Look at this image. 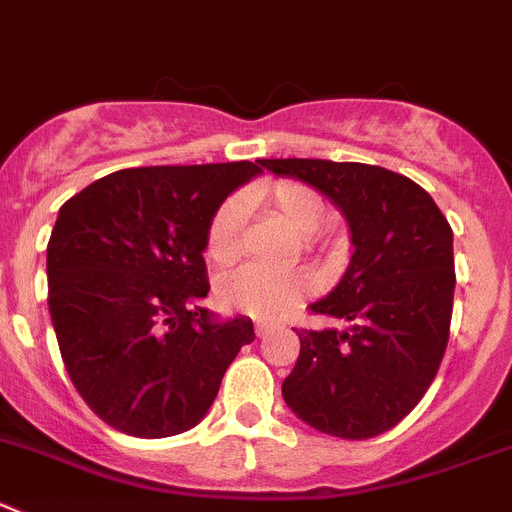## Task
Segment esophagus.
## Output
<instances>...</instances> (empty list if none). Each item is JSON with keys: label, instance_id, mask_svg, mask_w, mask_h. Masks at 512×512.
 Wrapping results in <instances>:
<instances>
[{"label": "esophagus", "instance_id": "1", "mask_svg": "<svg viewBox=\"0 0 512 512\" xmlns=\"http://www.w3.org/2000/svg\"><path fill=\"white\" fill-rule=\"evenodd\" d=\"M275 328H278V326H275V323H267V321H257L255 323L257 338H265L267 333H272V331H275Z\"/></svg>", "mask_w": 512, "mask_h": 512}]
</instances>
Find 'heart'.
I'll use <instances>...</instances> for the list:
<instances>
[{"instance_id": "1", "label": "heart", "mask_w": 512, "mask_h": 512, "mask_svg": "<svg viewBox=\"0 0 512 512\" xmlns=\"http://www.w3.org/2000/svg\"><path fill=\"white\" fill-rule=\"evenodd\" d=\"M255 199H265L278 214H283L298 232H315L321 227V194L300 181H278L265 191H255ZM242 207L237 199L219 204L207 229V252L214 262H229L240 252ZM315 283L303 267H272L250 262L240 270L229 272L219 283V300L224 308L252 318H280L310 298Z\"/></svg>"}]
</instances>
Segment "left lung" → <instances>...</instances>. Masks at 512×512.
Masks as SVG:
<instances>
[{"instance_id": "obj_1", "label": "left lung", "mask_w": 512, "mask_h": 512, "mask_svg": "<svg viewBox=\"0 0 512 512\" xmlns=\"http://www.w3.org/2000/svg\"><path fill=\"white\" fill-rule=\"evenodd\" d=\"M323 191L348 219L353 257L333 293L310 305L346 331L295 328L300 356L285 404L313 429L371 439L427 394L450 338L452 227L419 184L356 161L260 159Z\"/></svg>"}]
</instances>
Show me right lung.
I'll use <instances>...</instances> for the list:
<instances>
[{"instance_id": "1", "label": "right lung", "mask_w": 512, "mask_h": 512, "mask_svg": "<svg viewBox=\"0 0 512 512\" xmlns=\"http://www.w3.org/2000/svg\"><path fill=\"white\" fill-rule=\"evenodd\" d=\"M252 161L141 166L103 176L60 207L47 242V303L70 381L131 437L202 422L242 346L247 318L217 323L199 300L219 204L260 174Z\"/></svg>"}]
</instances>
